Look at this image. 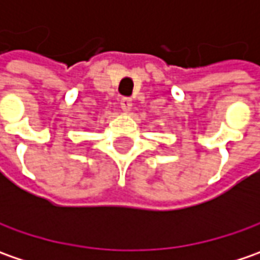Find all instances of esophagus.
I'll list each match as a JSON object with an SVG mask.
<instances>
[{"label":"esophagus","instance_id":"obj_1","mask_svg":"<svg viewBox=\"0 0 260 260\" xmlns=\"http://www.w3.org/2000/svg\"><path fill=\"white\" fill-rule=\"evenodd\" d=\"M120 105H121V110H123L124 113H128V111L132 110V105H133V103H132V100H130V98H123V100H121V103H120Z\"/></svg>","mask_w":260,"mask_h":260}]
</instances>
